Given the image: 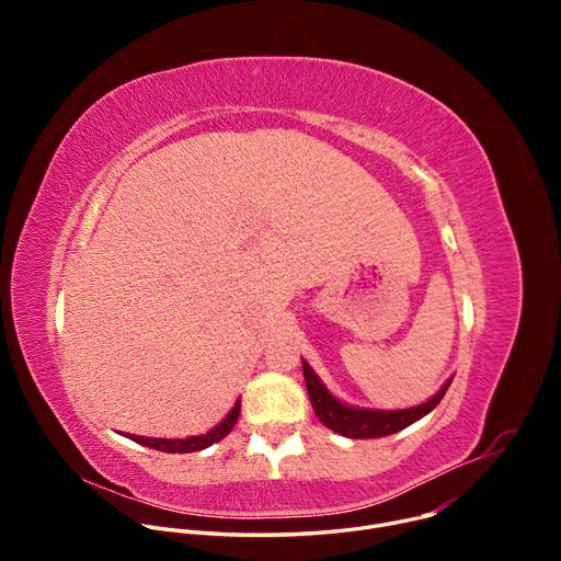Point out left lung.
<instances>
[{
    "label": "left lung",
    "mask_w": 561,
    "mask_h": 561,
    "mask_svg": "<svg viewBox=\"0 0 561 561\" xmlns=\"http://www.w3.org/2000/svg\"><path fill=\"white\" fill-rule=\"evenodd\" d=\"M306 390L310 397L312 411L317 420L327 428L351 437V439H373L392 435L397 431H404L407 426L415 424L417 420L426 417L446 394L453 377L446 379V383L428 399L424 404H417L413 409H397V411H379V409H364V407H351L337 399L324 383L317 377V373L310 368L306 359H301Z\"/></svg>",
    "instance_id": "left-lung-1"
}]
</instances>
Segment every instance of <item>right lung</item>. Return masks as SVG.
<instances>
[{
    "label": "right lung",
    "instance_id": "right-lung-1",
    "mask_svg": "<svg viewBox=\"0 0 561 561\" xmlns=\"http://www.w3.org/2000/svg\"><path fill=\"white\" fill-rule=\"evenodd\" d=\"M239 399L234 402V407L230 409V413L217 424L213 426L208 433L204 435H191V437H184V439H167V437H141V435H130V433H124L128 439L141 444V446H148V448H154V450H164V453H195V450H204L208 446H213L215 442L224 439L232 426L237 424V417H239Z\"/></svg>",
    "mask_w": 561,
    "mask_h": 561
}]
</instances>
